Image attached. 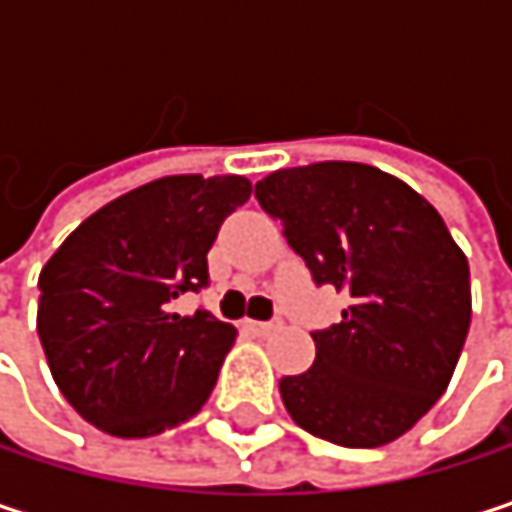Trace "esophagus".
Masks as SVG:
<instances>
[{
    "instance_id": "1",
    "label": "esophagus",
    "mask_w": 512,
    "mask_h": 512,
    "mask_svg": "<svg viewBox=\"0 0 512 512\" xmlns=\"http://www.w3.org/2000/svg\"><path fill=\"white\" fill-rule=\"evenodd\" d=\"M284 326V320L281 317H272V320H260V323H249V329L255 332V335H272V332H278Z\"/></svg>"
}]
</instances>
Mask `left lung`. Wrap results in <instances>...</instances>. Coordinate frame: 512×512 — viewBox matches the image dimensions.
<instances>
[{"instance_id":"left-lung-1","label":"left lung","mask_w":512,"mask_h":512,"mask_svg":"<svg viewBox=\"0 0 512 512\" xmlns=\"http://www.w3.org/2000/svg\"><path fill=\"white\" fill-rule=\"evenodd\" d=\"M317 287L350 296L314 332L317 358L278 382L290 418L326 442H394L445 394L471 323L468 260L403 180L361 162L281 168L255 183Z\"/></svg>"}]
</instances>
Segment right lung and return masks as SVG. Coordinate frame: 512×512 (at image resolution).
Instances as JSON below:
<instances>
[{
  "label": "right lung",
  "mask_w": 512,
  "mask_h": 512,
  "mask_svg": "<svg viewBox=\"0 0 512 512\" xmlns=\"http://www.w3.org/2000/svg\"><path fill=\"white\" fill-rule=\"evenodd\" d=\"M249 195L237 174L162 177L88 216L41 269V347L88 424L142 439L204 406L237 329L177 299L210 284L207 252Z\"/></svg>",
  "instance_id": "add662e5"
}]
</instances>
